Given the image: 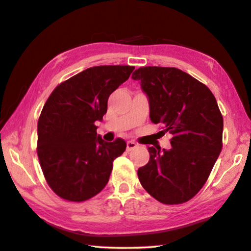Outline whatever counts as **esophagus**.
Returning a JSON list of instances; mask_svg holds the SVG:
<instances>
[{
	"label": "esophagus",
	"instance_id": "1",
	"mask_svg": "<svg viewBox=\"0 0 251 251\" xmlns=\"http://www.w3.org/2000/svg\"><path fill=\"white\" fill-rule=\"evenodd\" d=\"M137 146H138V144L135 143V142H133V141H128V142H126V150H128V151L133 150V149L137 148Z\"/></svg>",
	"mask_w": 251,
	"mask_h": 251
}]
</instances>
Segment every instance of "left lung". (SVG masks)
Listing matches in <instances>:
<instances>
[{
	"mask_svg": "<svg viewBox=\"0 0 251 251\" xmlns=\"http://www.w3.org/2000/svg\"><path fill=\"white\" fill-rule=\"evenodd\" d=\"M132 79L148 97L151 121L173 135L170 150L149 148L150 160L138 170L140 183L161 203H185L203 187L222 151L217 101L204 83L177 68L140 67Z\"/></svg>",
	"mask_w": 251,
	"mask_h": 251,
	"instance_id": "8db88e82",
	"label": "left lung"
}]
</instances>
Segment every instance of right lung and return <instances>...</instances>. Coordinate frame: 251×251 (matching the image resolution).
<instances>
[{"label": "right lung", "mask_w": 251, "mask_h": 251, "mask_svg": "<svg viewBox=\"0 0 251 251\" xmlns=\"http://www.w3.org/2000/svg\"><path fill=\"white\" fill-rule=\"evenodd\" d=\"M133 66H97L57 86L37 125V154L48 185L61 199L83 201L103 190L125 140L105 142L96 121L107 112L108 98L128 80Z\"/></svg>", "instance_id": "obj_1"}]
</instances>
